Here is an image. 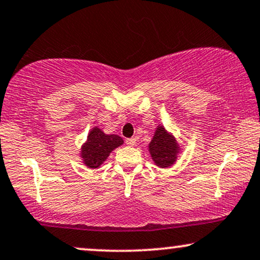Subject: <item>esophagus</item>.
Listing matches in <instances>:
<instances>
[{"label": "esophagus", "mask_w": 260, "mask_h": 260, "mask_svg": "<svg viewBox=\"0 0 260 260\" xmlns=\"http://www.w3.org/2000/svg\"><path fill=\"white\" fill-rule=\"evenodd\" d=\"M125 142H126L127 146H130V147H134L135 144H136V138H126V140H125Z\"/></svg>", "instance_id": "1"}]
</instances>
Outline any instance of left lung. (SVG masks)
Listing matches in <instances>:
<instances>
[{
  "label": "left lung",
  "mask_w": 260,
  "mask_h": 260,
  "mask_svg": "<svg viewBox=\"0 0 260 260\" xmlns=\"http://www.w3.org/2000/svg\"><path fill=\"white\" fill-rule=\"evenodd\" d=\"M179 150L175 138L168 134L164 126H157L149 143V153L155 165L161 168L172 166L177 160Z\"/></svg>",
  "instance_id": "obj_1"
}]
</instances>
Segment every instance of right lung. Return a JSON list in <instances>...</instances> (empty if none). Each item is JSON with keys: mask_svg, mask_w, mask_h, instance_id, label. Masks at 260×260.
I'll return each instance as SVG.
<instances>
[{"mask_svg": "<svg viewBox=\"0 0 260 260\" xmlns=\"http://www.w3.org/2000/svg\"><path fill=\"white\" fill-rule=\"evenodd\" d=\"M123 144L122 137L104 134L99 127H93L87 137V142L81 148L83 164L89 168H98L107 159L111 151Z\"/></svg>", "mask_w": 260, "mask_h": 260, "instance_id": "add662e5", "label": "right lung"}]
</instances>
